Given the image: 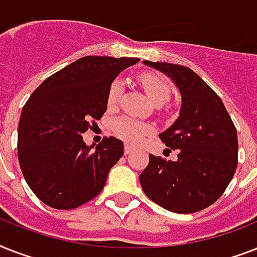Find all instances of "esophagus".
Listing matches in <instances>:
<instances>
[{"label": "esophagus", "mask_w": 257, "mask_h": 257, "mask_svg": "<svg viewBox=\"0 0 257 257\" xmlns=\"http://www.w3.org/2000/svg\"><path fill=\"white\" fill-rule=\"evenodd\" d=\"M124 152H125V155H129V153H132V147H129L128 144H125Z\"/></svg>", "instance_id": "obj_1"}]
</instances>
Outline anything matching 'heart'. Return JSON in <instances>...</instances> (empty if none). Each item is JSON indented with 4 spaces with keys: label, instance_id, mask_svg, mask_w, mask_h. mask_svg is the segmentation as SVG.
I'll use <instances>...</instances> for the list:
<instances>
[{
    "label": "heart",
    "instance_id": "1",
    "mask_svg": "<svg viewBox=\"0 0 257 257\" xmlns=\"http://www.w3.org/2000/svg\"><path fill=\"white\" fill-rule=\"evenodd\" d=\"M139 82L147 93V96L149 97V100L156 106H160L169 100L171 88L168 82L165 81V78L161 77L160 74L144 72L139 76ZM121 94H122V84L120 80H114L109 88L108 97H106L109 106H114L120 101ZM112 129L117 137H120L129 144H139L145 135L151 132V125L140 122L132 117L121 116L113 120Z\"/></svg>",
    "mask_w": 257,
    "mask_h": 257
}]
</instances>
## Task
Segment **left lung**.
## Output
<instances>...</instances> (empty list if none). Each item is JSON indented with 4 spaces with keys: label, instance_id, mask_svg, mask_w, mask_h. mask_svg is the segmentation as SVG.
<instances>
[{
    "label": "left lung",
    "instance_id": "1",
    "mask_svg": "<svg viewBox=\"0 0 257 257\" xmlns=\"http://www.w3.org/2000/svg\"><path fill=\"white\" fill-rule=\"evenodd\" d=\"M179 88V118L159 135L177 160L149 155L140 184L149 199L176 213H193L223 195L237 167V132L223 101L192 69L168 62L144 61Z\"/></svg>",
    "mask_w": 257,
    "mask_h": 257
}]
</instances>
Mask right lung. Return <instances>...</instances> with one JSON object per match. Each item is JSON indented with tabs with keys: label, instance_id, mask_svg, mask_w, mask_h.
<instances>
[{
	"label": "right lung",
	"instance_id": "add662e5",
	"mask_svg": "<svg viewBox=\"0 0 257 257\" xmlns=\"http://www.w3.org/2000/svg\"><path fill=\"white\" fill-rule=\"evenodd\" d=\"M139 58L86 56L48 77L22 109L18 161L29 188L42 203L73 209L94 199L124 155L116 137L93 151L82 133L106 110L108 90L120 72Z\"/></svg>",
	"mask_w": 257,
	"mask_h": 257
}]
</instances>
